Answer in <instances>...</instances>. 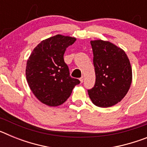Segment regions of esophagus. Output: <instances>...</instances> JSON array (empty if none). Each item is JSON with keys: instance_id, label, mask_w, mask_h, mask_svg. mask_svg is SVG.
<instances>
[{"instance_id": "34e87169", "label": "esophagus", "mask_w": 147, "mask_h": 147, "mask_svg": "<svg viewBox=\"0 0 147 147\" xmlns=\"http://www.w3.org/2000/svg\"><path fill=\"white\" fill-rule=\"evenodd\" d=\"M80 82H81V83H82L83 81H84V76H82V77L80 79Z\"/></svg>"}]
</instances>
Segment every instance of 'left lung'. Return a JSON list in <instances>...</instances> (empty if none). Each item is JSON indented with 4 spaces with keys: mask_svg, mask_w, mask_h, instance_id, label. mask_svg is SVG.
Wrapping results in <instances>:
<instances>
[{
    "mask_svg": "<svg viewBox=\"0 0 147 147\" xmlns=\"http://www.w3.org/2000/svg\"><path fill=\"white\" fill-rule=\"evenodd\" d=\"M90 44L96 82L88 94L95 105L111 107L121 102L130 88V62L124 51L111 42L98 40Z\"/></svg>",
    "mask_w": 147,
    "mask_h": 147,
    "instance_id": "8db88e82",
    "label": "left lung"
}]
</instances>
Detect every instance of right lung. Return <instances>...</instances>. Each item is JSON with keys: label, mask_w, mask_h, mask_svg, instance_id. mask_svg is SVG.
<instances>
[{"label": "right lung", "mask_w": 147, "mask_h": 147, "mask_svg": "<svg viewBox=\"0 0 147 147\" xmlns=\"http://www.w3.org/2000/svg\"><path fill=\"white\" fill-rule=\"evenodd\" d=\"M74 37L57 34L34 48L26 64V75L32 93L42 103L51 107L59 106L69 98L80 81L71 77L64 61V54Z\"/></svg>", "instance_id": "add662e5"}]
</instances>
